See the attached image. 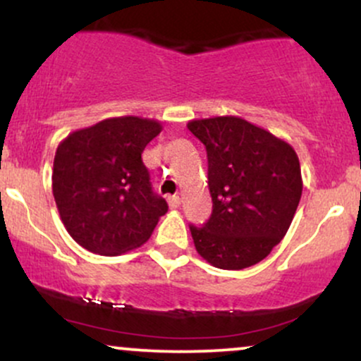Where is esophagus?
I'll list each match as a JSON object with an SVG mask.
<instances>
[{
    "label": "esophagus",
    "instance_id": "esophagus-1",
    "mask_svg": "<svg viewBox=\"0 0 361 361\" xmlns=\"http://www.w3.org/2000/svg\"><path fill=\"white\" fill-rule=\"evenodd\" d=\"M168 202H169V207H171V209H178V207L181 205V198L178 197V195H173V197H169Z\"/></svg>",
    "mask_w": 361,
    "mask_h": 361
}]
</instances>
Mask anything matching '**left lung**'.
Instances as JSON below:
<instances>
[{"mask_svg": "<svg viewBox=\"0 0 361 361\" xmlns=\"http://www.w3.org/2000/svg\"><path fill=\"white\" fill-rule=\"evenodd\" d=\"M205 146L212 214L190 226L202 258L221 270H243L270 255L287 234L302 195L295 151L239 117L188 122Z\"/></svg>", "mask_w": 361, "mask_h": 361, "instance_id": "8db88e82", "label": "left lung"}]
</instances>
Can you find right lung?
Returning <instances> with one entry per match:
<instances>
[{
	"mask_svg": "<svg viewBox=\"0 0 361 361\" xmlns=\"http://www.w3.org/2000/svg\"><path fill=\"white\" fill-rule=\"evenodd\" d=\"M161 128L151 118H106L59 144L54 200L68 233L85 250L115 256L139 247L168 212L142 163V151Z\"/></svg>",
	"mask_w": 361,
	"mask_h": 361,
	"instance_id": "right-lung-1",
	"label": "right lung"
}]
</instances>
